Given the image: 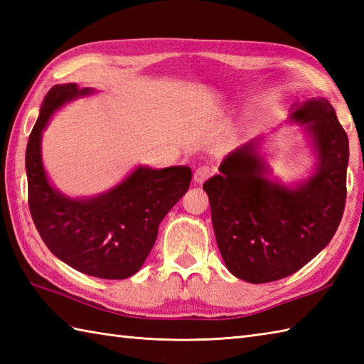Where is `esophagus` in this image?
<instances>
[{
  "instance_id": "obj_1",
  "label": "esophagus",
  "mask_w": 364,
  "mask_h": 364,
  "mask_svg": "<svg viewBox=\"0 0 364 364\" xmlns=\"http://www.w3.org/2000/svg\"><path fill=\"white\" fill-rule=\"evenodd\" d=\"M210 175H211V168L210 167H206V166L198 167L196 172H194V181L197 184H203L208 180V178H210Z\"/></svg>"
}]
</instances>
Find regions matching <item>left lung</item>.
<instances>
[{
  "mask_svg": "<svg viewBox=\"0 0 364 364\" xmlns=\"http://www.w3.org/2000/svg\"><path fill=\"white\" fill-rule=\"evenodd\" d=\"M316 158L311 175L292 184L272 176L261 137L231 151L203 184L215 241L225 266L249 283L297 272L326 249L346 203L349 139L327 98L291 106Z\"/></svg>",
  "mask_w": 364,
  "mask_h": 364,
  "instance_id": "obj_1",
  "label": "left lung"
}]
</instances>
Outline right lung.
Here are the masks:
<instances>
[{"mask_svg": "<svg viewBox=\"0 0 364 364\" xmlns=\"http://www.w3.org/2000/svg\"><path fill=\"white\" fill-rule=\"evenodd\" d=\"M95 89L56 84L41 106L26 146L28 200L38 235L54 257L80 272L123 280L142 267L161 220L189 189L191 167L137 166L102 194L70 197L54 188L42 159V133L60 107Z\"/></svg>", "mask_w": 364, "mask_h": 364, "instance_id": "right-lung-1", "label": "right lung"}]
</instances>
